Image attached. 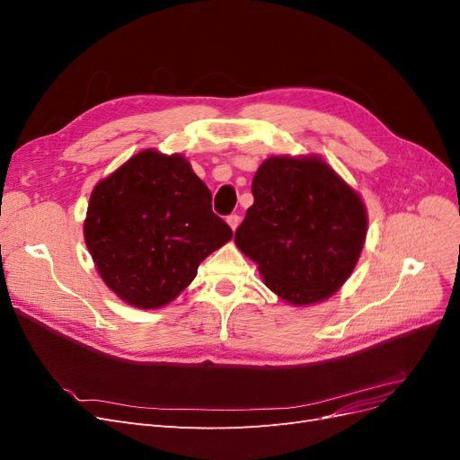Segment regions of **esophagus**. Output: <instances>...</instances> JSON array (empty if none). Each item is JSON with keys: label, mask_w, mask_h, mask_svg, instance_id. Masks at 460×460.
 Listing matches in <instances>:
<instances>
[{"label": "esophagus", "mask_w": 460, "mask_h": 460, "mask_svg": "<svg viewBox=\"0 0 460 460\" xmlns=\"http://www.w3.org/2000/svg\"><path fill=\"white\" fill-rule=\"evenodd\" d=\"M226 222H228V225H230V228H232V230H235V228L240 226L242 217H240V215H230V217L226 218Z\"/></svg>", "instance_id": "34e87169"}]
</instances>
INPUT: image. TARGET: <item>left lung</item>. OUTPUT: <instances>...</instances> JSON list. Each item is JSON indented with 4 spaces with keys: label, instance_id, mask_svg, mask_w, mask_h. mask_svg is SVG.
I'll return each instance as SVG.
<instances>
[{
    "label": "left lung",
    "instance_id": "obj_1",
    "mask_svg": "<svg viewBox=\"0 0 460 460\" xmlns=\"http://www.w3.org/2000/svg\"><path fill=\"white\" fill-rule=\"evenodd\" d=\"M253 205L235 230L240 252L289 305L328 299L353 272L367 208L323 159L269 157L255 172Z\"/></svg>",
    "mask_w": 460,
    "mask_h": 460
}]
</instances>
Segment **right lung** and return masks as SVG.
Returning a JSON list of instances; mask_svg holds the SVG:
<instances>
[{
	"label": "right lung",
	"mask_w": 460,
	"mask_h": 460,
	"mask_svg": "<svg viewBox=\"0 0 460 460\" xmlns=\"http://www.w3.org/2000/svg\"><path fill=\"white\" fill-rule=\"evenodd\" d=\"M182 155L136 153L90 196L84 240L102 280L137 309L171 303L232 238Z\"/></svg>",
	"instance_id": "1"
}]
</instances>
